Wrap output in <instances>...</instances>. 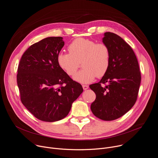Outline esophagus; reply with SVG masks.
<instances>
[{
  "instance_id": "esophagus-1",
  "label": "esophagus",
  "mask_w": 158,
  "mask_h": 158,
  "mask_svg": "<svg viewBox=\"0 0 158 158\" xmlns=\"http://www.w3.org/2000/svg\"><path fill=\"white\" fill-rule=\"evenodd\" d=\"M82 87L83 90H87L89 89V85H83Z\"/></svg>"
}]
</instances>
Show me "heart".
I'll return each mask as SVG.
<instances>
[{"instance_id":"obj_1","label":"heart","mask_w":158,"mask_h":158,"mask_svg":"<svg viewBox=\"0 0 158 158\" xmlns=\"http://www.w3.org/2000/svg\"><path fill=\"white\" fill-rule=\"evenodd\" d=\"M68 50L69 53L60 52L57 54V63L66 75L72 76L81 60L83 69L73 76L74 80L78 83H89L96 77H103L110 66V51L103 43L78 38L69 44Z\"/></svg>"}]
</instances>
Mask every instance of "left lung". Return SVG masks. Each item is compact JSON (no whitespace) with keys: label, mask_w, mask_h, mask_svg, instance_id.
<instances>
[{"label":"left lung","mask_w":158,"mask_h":158,"mask_svg":"<svg viewBox=\"0 0 158 158\" xmlns=\"http://www.w3.org/2000/svg\"><path fill=\"white\" fill-rule=\"evenodd\" d=\"M110 51V64L101 81L90 85L96 99L92 113L105 121L118 119L135 104L141 81L136 56L131 47L118 35L106 32L102 38Z\"/></svg>","instance_id":"8db88e82"}]
</instances>
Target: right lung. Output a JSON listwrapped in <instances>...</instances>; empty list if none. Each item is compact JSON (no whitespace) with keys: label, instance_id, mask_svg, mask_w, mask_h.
Returning a JSON list of instances; mask_svg holds the SVG:
<instances>
[{"label":"right lung","instance_id":"obj_1","mask_svg":"<svg viewBox=\"0 0 158 158\" xmlns=\"http://www.w3.org/2000/svg\"><path fill=\"white\" fill-rule=\"evenodd\" d=\"M63 39L50 37L33 44L23 54L18 68L23 104L35 117L47 122L65 118L83 92L81 85L57 64V54L64 45Z\"/></svg>","mask_w":158,"mask_h":158}]
</instances>
